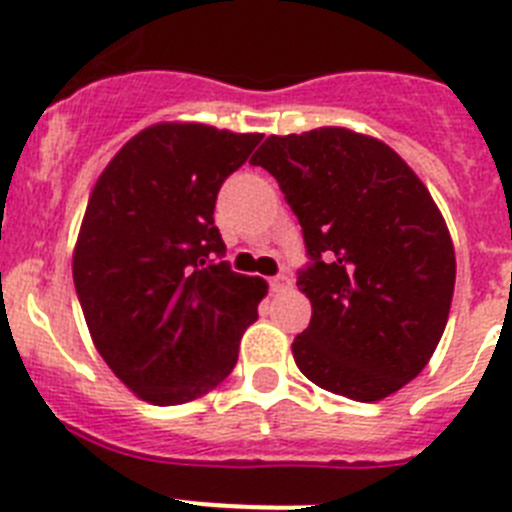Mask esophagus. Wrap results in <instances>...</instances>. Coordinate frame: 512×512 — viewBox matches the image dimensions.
Returning <instances> with one entry per match:
<instances>
[{"label":"esophagus","mask_w":512,"mask_h":512,"mask_svg":"<svg viewBox=\"0 0 512 512\" xmlns=\"http://www.w3.org/2000/svg\"><path fill=\"white\" fill-rule=\"evenodd\" d=\"M269 287L274 289V292H287V289L292 287V279H289L287 274H279V277L269 279Z\"/></svg>","instance_id":"34e87169"}]
</instances>
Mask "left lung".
<instances>
[{
    "label": "left lung",
    "instance_id": "1",
    "mask_svg": "<svg viewBox=\"0 0 512 512\" xmlns=\"http://www.w3.org/2000/svg\"><path fill=\"white\" fill-rule=\"evenodd\" d=\"M300 220L297 287L312 318L292 343L300 372L333 395L377 402L418 377L454 297L441 212L390 146L346 128L271 135L251 158Z\"/></svg>",
    "mask_w": 512,
    "mask_h": 512
}]
</instances>
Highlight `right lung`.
<instances>
[{"instance_id": "obj_1", "label": "right lung", "mask_w": 512, "mask_h": 512, "mask_svg": "<svg viewBox=\"0 0 512 512\" xmlns=\"http://www.w3.org/2000/svg\"><path fill=\"white\" fill-rule=\"evenodd\" d=\"M259 133L197 122L153 125L94 184L74 251V287L99 356L153 405L223 382L266 282L235 274L215 228L223 182Z\"/></svg>"}]
</instances>
